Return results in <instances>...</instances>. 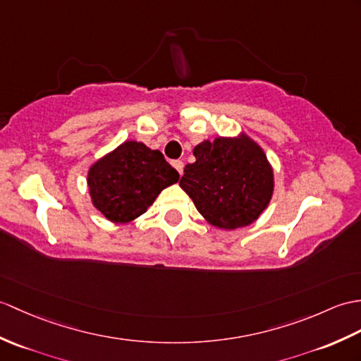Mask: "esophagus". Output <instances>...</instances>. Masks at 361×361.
<instances>
[{
	"mask_svg": "<svg viewBox=\"0 0 361 361\" xmlns=\"http://www.w3.org/2000/svg\"><path fill=\"white\" fill-rule=\"evenodd\" d=\"M172 164H173L175 169L178 171V173L181 175V173H183V167H184V163H183L181 160H175V161H172Z\"/></svg>",
	"mask_w": 361,
	"mask_h": 361,
	"instance_id": "1",
	"label": "esophagus"
}]
</instances>
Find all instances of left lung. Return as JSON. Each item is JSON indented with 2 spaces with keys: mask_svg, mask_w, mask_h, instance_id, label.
Segmentation results:
<instances>
[{
  "mask_svg": "<svg viewBox=\"0 0 361 361\" xmlns=\"http://www.w3.org/2000/svg\"><path fill=\"white\" fill-rule=\"evenodd\" d=\"M195 163L186 164L181 189L197 211L221 229L254 223L269 204L274 173L262 147L243 138H215L194 149Z\"/></svg>",
  "mask_w": 361,
  "mask_h": 361,
  "instance_id": "8db88e82",
  "label": "left lung"
}]
</instances>
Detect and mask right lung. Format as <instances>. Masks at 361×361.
<instances>
[{
    "label": "right lung",
    "mask_w": 361,
    "mask_h": 361,
    "mask_svg": "<svg viewBox=\"0 0 361 361\" xmlns=\"http://www.w3.org/2000/svg\"><path fill=\"white\" fill-rule=\"evenodd\" d=\"M178 178L160 150L126 141L90 167L87 184L92 203L107 220L128 223L145 214L158 194Z\"/></svg>",
    "instance_id": "obj_1"
}]
</instances>
